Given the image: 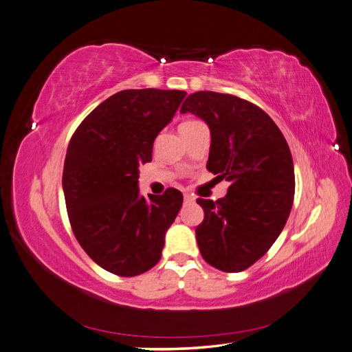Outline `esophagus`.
Returning a JSON list of instances; mask_svg holds the SVG:
<instances>
[{"label":"esophagus","instance_id":"esophagus-1","mask_svg":"<svg viewBox=\"0 0 352 352\" xmlns=\"http://www.w3.org/2000/svg\"><path fill=\"white\" fill-rule=\"evenodd\" d=\"M184 200H185V203H192L194 201V197L191 195V194H184Z\"/></svg>","mask_w":352,"mask_h":352}]
</instances>
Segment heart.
<instances>
[{
  "instance_id": "1",
  "label": "heart",
  "mask_w": 352,
  "mask_h": 352,
  "mask_svg": "<svg viewBox=\"0 0 352 352\" xmlns=\"http://www.w3.org/2000/svg\"><path fill=\"white\" fill-rule=\"evenodd\" d=\"M195 122H200V121H185L181 125H190V124H195Z\"/></svg>"
}]
</instances>
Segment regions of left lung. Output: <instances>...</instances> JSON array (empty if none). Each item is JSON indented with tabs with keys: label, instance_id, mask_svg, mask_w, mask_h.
I'll return each mask as SVG.
<instances>
[{
	"label": "left lung",
	"instance_id": "left-lung-1",
	"mask_svg": "<svg viewBox=\"0 0 352 352\" xmlns=\"http://www.w3.org/2000/svg\"><path fill=\"white\" fill-rule=\"evenodd\" d=\"M201 118L212 134L208 170L230 182L217 201L197 199L201 256L222 272H242L275 243L293 208L296 179L284 134L263 109L230 94L194 92L181 113Z\"/></svg>",
	"mask_w": 352,
	"mask_h": 352
}]
</instances>
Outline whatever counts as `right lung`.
I'll use <instances>...</instances> for the list:
<instances>
[{
    "label": "right lung",
    "instance_id": "1",
    "mask_svg": "<svg viewBox=\"0 0 352 352\" xmlns=\"http://www.w3.org/2000/svg\"><path fill=\"white\" fill-rule=\"evenodd\" d=\"M185 96L153 88L116 92L83 119L68 143L63 188L72 230L83 251L113 275L152 269L182 208L181 191L168 188L144 199L137 179Z\"/></svg>",
    "mask_w": 352,
    "mask_h": 352
}]
</instances>
